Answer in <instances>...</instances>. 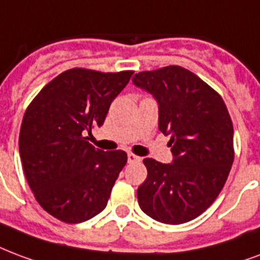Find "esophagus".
<instances>
[{
	"mask_svg": "<svg viewBox=\"0 0 260 260\" xmlns=\"http://www.w3.org/2000/svg\"><path fill=\"white\" fill-rule=\"evenodd\" d=\"M142 161L139 155L134 154V153H128V162H139Z\"/></svg>",
	"mask_w": 260,
	"mask_h": 260,
	"instance_id": "1",
	"label": "esophagus"
}]
</instances>
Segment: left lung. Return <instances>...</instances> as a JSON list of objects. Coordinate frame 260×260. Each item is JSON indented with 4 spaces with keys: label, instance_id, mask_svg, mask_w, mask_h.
<instances>
[{
    "label": "left lung",
    "instance_id": "8db88e82",
    "mask_svg": "<svg viewBox=\"0 0 260 260\" xmlns=\"http://www.w3.org/2000/svg\"><path fill=\"white\" fill-rule=\"evenodd\" d=\"M158 102V126L171 135L174 162L145 158L138 189L142 211L168 224L193 220L212 205L234 161L233 122L222 96L180 66L140 71L132 78Z\"/></svg>",
    "mask_w": 260,
    "mask_h": 260
}]
</instances>
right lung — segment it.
<instances>
[{"label": "right lung", "mask_w": 260, "mask_h": 260, "mask_svg": "<svg viewBox=\"0 0 260 260\" xmlns=\"http://www.w3.org/2000/svg\"><path fill=\"white\" fill-rule=\"evenodd\" d=\"M134 71L70 69L55 77L26 109L19 134L24 176L53 218L81 223L102 212L126 164L122 150L103 151L88 142Z\"/></svg>", "instance_id": "right-lung-1"}]
</instances>
